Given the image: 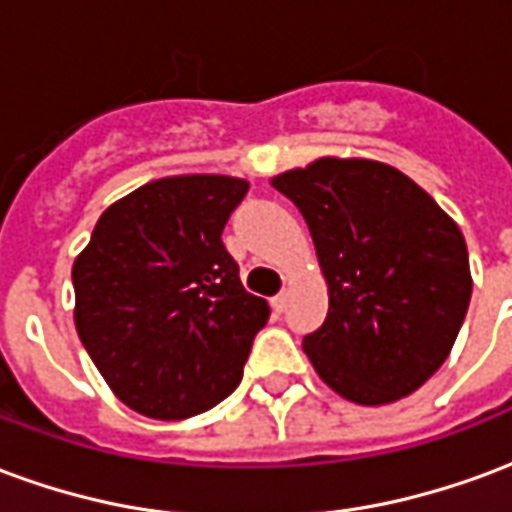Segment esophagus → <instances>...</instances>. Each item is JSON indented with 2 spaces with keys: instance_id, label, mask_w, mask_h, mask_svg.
Returning a JSON list of instances; mask_svg holds the SVG:
<instances>
[{
  "instance_id": "1",
  "label": "esophagus",
  "mask_w": 512,
  "mask_h": 512,
  "mask_svg": "<svg viewBox=\"0 0 512 512\" xmlns=\"http://www.w3.org/2000/svg\"><path fill=\"white\" fill-rule=\"evenodd\" d=\"M271 307H274L277 312H285V307H288V290L277 293V296L271 299Z\"/></svg>"
}]
</instances>
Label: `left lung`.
<instances>
[{
    "mask_svg": "<svg viewBox=\"0 0 512 512\" xmlns=\"http://www.w3.org/2000/svg\"><path fill=\"white\" fill-rule=\"evenodd\" d=\"M271 186L304 216L329 285V315L304 337L315 373L359 406L417 392L450 356L472 299L458 224L370 158H318Z\"/></svg>",
    "mask_w": 512,
    "mask_h": 512,
    "instance_id": "1",
    "label": "left lung"
}]
</instances>
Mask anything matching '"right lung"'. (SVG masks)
Here are the masks:
<instances>
[{
  "label": "right lung",
  "instance_id": "add662e5",
  "mask_svg": "<svg viewBox=\"0 0 512 512\" xmlns=\"http://www.w3.org/2000/svg\"><path fill=\"white\" fill-rule=\"evenodd\" d=\"M249 183L172 175L112 202L73 263L76 332L109 389L153 419L208 411L241 384L266 299L222 230Z\"/></svg>",
  "mask_w": 512,
  "mask_h": 512
}]
</instances>
